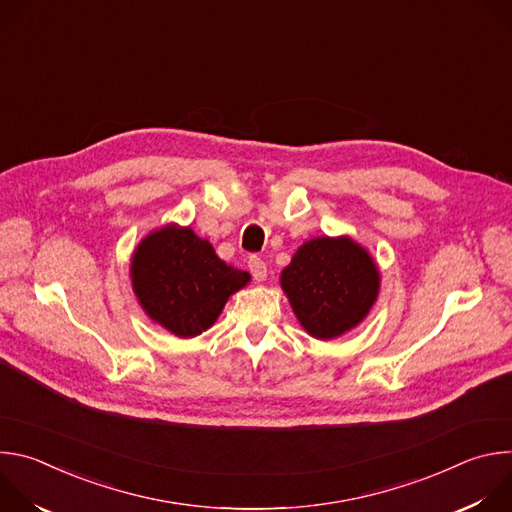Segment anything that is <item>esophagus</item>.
Segmentation results:
<instances>
[{
	"label": "esophagus",
	"instance_id": "esophagus-1",
	"mask_svg": "<svg viewBox=\"0 0 512 512\" xmlns=\"http://www.w3.org/2000/svg\"><path fill=\"white\" fill-rule=\"evenodd\" d=\"M249 271L255 277V281H265L267 277V265L261 257H255V255L249 257Z\"/></svg>",
	"mask_w": 512,
	"mask_h": 512
}]
</instances>
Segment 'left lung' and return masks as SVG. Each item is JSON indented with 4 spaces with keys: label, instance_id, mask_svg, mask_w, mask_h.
Listing matches in <instances>:
<instances>
[{
    "label": "left lung",
    "instance_id": "8db88e82",
    "mask_svg": "<svg viewBox=\"0 0 512 512\" xmlns=\"http://www.w3.org/2000/svg\"><path fill=\"white\" fill-rule=\"evenodd\" d=\"M381 275L350 237L306 241L281 271V289L304 330L332 340L358 326L379 296Z\"/></svg>",
    "mask_w": 512,
    "mask_h": 512
}]
</instances>
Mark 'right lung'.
I'll list each match as a JSON object with an SVG mask.
<instances>
[{
  "mask_svg": "<svg viewBox=\"0 0 512 512\" xmlns=\"http://www.w3.org/2000/svg\"><path fill=\"white\" fill-rule=\"evenodd\" d=\"M249 279L247 271L227 265L190 227L166 225L150 233L131 257V285L139 306L180 338L208 330Z\"/></svg>",
  "mask_w": 512,
  "mask_h": 512,
  "instance_id": "add662e5",
  "label": "right lung"
}]
</instances>
